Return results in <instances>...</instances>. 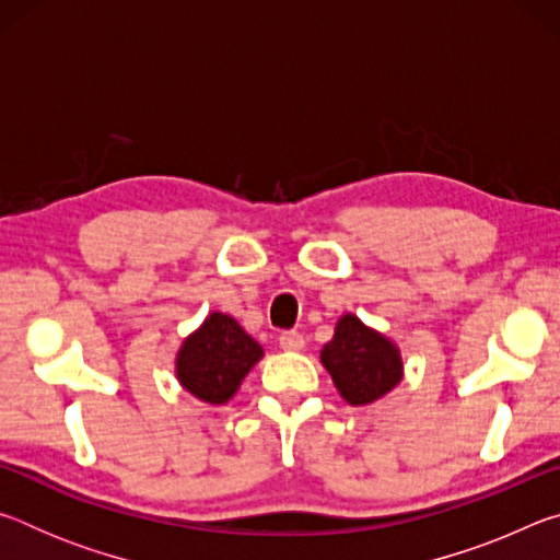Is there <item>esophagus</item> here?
<instances>
[{"mask_svg":"<svg viewBox=\"0 0 560 560\" xmlns=\"http://www.w3.org/2000/svg\"><path fill=\"white\" fill-rule=\"evenodd\" d=\"M279 346L283 350H289V353H299V350H303V346H306V338H303L299 330H287V334H281Z\"/></svg>","mask_w":560,"mask_h":560,"instance_id":"1","label":"esophagus"}]
</instances>
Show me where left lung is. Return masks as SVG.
<instances>
[{
  "mask_svg": "<svg viewBox=\"0 0 560 560\" xmlns=\"http://www.w3.org/2000/svg\"><path fill=\"white\" fill-rule=\"evenodd\" d=\"M320 363L348 405L365 407L395 390L405 365L400 348L381 330L365 326L355 314H343L336 334L320 348Z\"/></svg>",
  "mask_w": 560,
  "mask_h": 560,
  "instance_id": "obj_1",
  "label": "left lung"
}]
</instances>
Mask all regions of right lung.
<instances>
[{
    "mask_svg": "<svg viewBox=\"0 0 560 560\" xmlns=\"http://www.w3.org/2000/svg\"><path fill=\"white\" fill-rule=\"evenodd\" d=\"M264 348L230 314L212 311L177 348L175 377L189 395L207 405H226Z\"/></svg>",
    "mask_w": 560,
    "mask_h": 560,
    "instance_id": "obj_1",
    "label": "right lung"
}]
</instances>
